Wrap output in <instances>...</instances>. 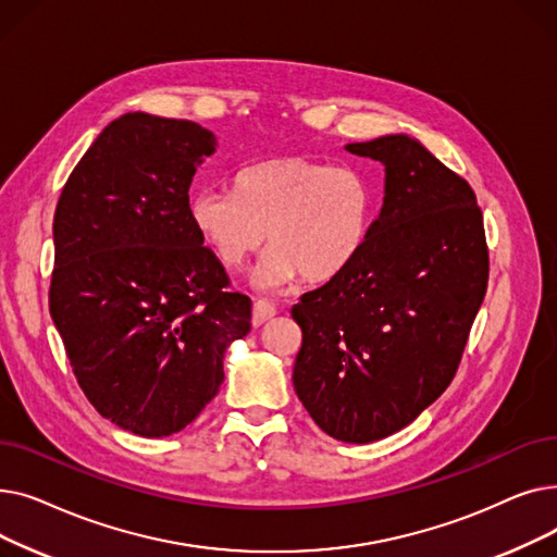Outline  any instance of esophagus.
Listing matches in <instances>:
<instances>
[{
    "label": "esophagus",
    "instance_id": "34e87169",
    "mask_svg": "<svg viewBox=\"0 0 557 557\" xmlns=\"http://www.w3.org/2000/svg\"><path fill=\"white\" fill-rule=\"evenodd\" d=\"M275 313H277V309H275L273 302H269V300H255V305H252V325H255V327L263 325V323H267V320H271Z\"/></svg>",
    "mask_w": 557,
    "mask_h": 557
}]
</instances>
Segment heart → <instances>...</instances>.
Instances as JSON below:
<instances>
[{
  "mask_svg": "<svg viewBox=\"0 0 557 557\" xmlns=\"http://www.w3.org/2000/svg\"><path fill=\"white\" fill-rule=\"evenodd\" d=\"M200 237L227 269L271 242L255 273L261 288L298 275L320 282L345 271L363 250L374 221V189L349 164L280 156L234 175V189H200L189 202Z\"/></svg>",
  "mask_w": 557,
  "mask_h": 557,
  "instance_id": "heart-1",
  "label": "heart"
}]
</instances>
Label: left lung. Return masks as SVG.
Here are the masks:
<instances>
[{
    "label": "left lung",
    "mask_w": 557,
    "mask_h": 557,
    "mask_svg": "<svg viewBox=\"0 0 557 557\" xmlns=\"http://www.w3.org/2000/svg\"><path fill=\"white\" fill-rule=\"evenodd\" d=\"M345 149L386 166L359 257L290 309L294 386L313 422L366 445L411 424L460 366L490 275L483 212L465 178L408 135Z\"/></svg>",
    "instance_id": "8db88e82"
}]
</instances>
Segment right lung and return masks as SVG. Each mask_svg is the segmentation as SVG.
<instances>
[{
  "mask_svg": "<svg viewBox=\"0 0 557 557\" xmlns=\"http://www.w3.org/2000/svg\"><path fill=\"white\" fill-rule=\"evenodd\" d=\"M214 146L194 122L128 112L55 205L49 313L85 397L135 435L191 424L223 384L225 347L250 332V298L227 290L189 216Z\"/></svg>",
  "mask_w": 557,
  "mask_h": 557,
  "instance_id": "add662e5",
  "label": "right lung"
}]
</instances>
